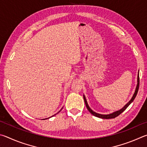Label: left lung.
I'll use <instances>...</instances> for the list:
<instances>
[{"instance_id": "left-lung-1", "label": "left lung", "mask_w": 147, "mask_h": 147, "mask_svg": "<svg viewBox=\"0 0 147 147\" xmlns=\"http://www.w3.org/2000/svg\"><path fill=\"white\" fill-rule=\"evenodd\" d=\"M139 86H140V77H139V72H138V84H137V86H136V90H135V92L133 96L132 97V99H130V101L128 102V103L127 105H125V107L123 108V109H121L119 110H117V111H115L114 112L112 113V114H107V115H103V114H98V113H96L94 112L93 110H92L89 107L88 105V102H87L86 101V97L85 96H84L83 95V98H84V102H85V105H86V107L87 108V109H88V111L91 113V114L92 115H94V116L96 117H99V118H102V119H112V118H115L117 116H118V115H120L123 112H124L125 110L127 109V108L129 106V105L132 103V102H133L134 100V99L136 98V96H137V94H138V90H139Z\"/></svg>"}]
</instances>
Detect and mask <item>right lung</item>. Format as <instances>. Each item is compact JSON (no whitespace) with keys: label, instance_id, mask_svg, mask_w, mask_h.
Listing matches in <instances>:
<instances>
[{"label":"right lung","instance_id":"right-lung-1","mask_svg":"<svg viewBox=\"0 0 147 147\" xmlns=\"http://www.w3.org/2000/svg\"><path fill=\"white\" fill-rule=\"evenodd\" d=\"M62 109H63V108H62ZM61 110H62V109H61ZM61 110H60V111H61ZM60 111H59V112H60ZM59 112H58V113H59ZM56 114H55V115H56ZM53 115H52V116H51V117H53ZM48 118H50V117H48ZM48 118H46V119H48Z\"/></svg>","mask_w":147,"mask_h":147}]
</instances>
